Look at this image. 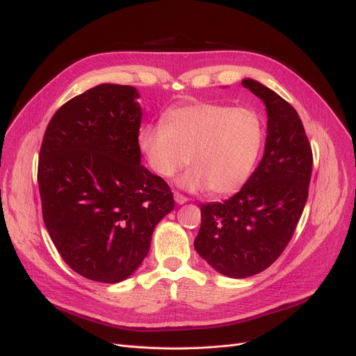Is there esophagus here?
<instances>
[{"label":"esophagus","instance_id":"obj_1","mask_svg":"<svg viewBox=\"0 0 356 356\" xmlns=\"http://www.w3.org/2000/svg\"><path fill=\"white\" fill-rule=\"evenodd\" d=\"M175 200H176L177 204H183V203L188 202V197H186V196L181 195V193H179V192H175Z\"/></svg>","mask_w":356,"mask_h":356}]
</instances>
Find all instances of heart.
Masks as SVG:
<instances>
[{
  "label": "heart",
  "instance_id": "obj_1",
  "mask_svg": "<svg viewBox=\"0 0 356 356\" xmlns=\"http://www.w3.org/2000/svg\"><path fill=\"white\" fill-rule=\"evenodd\" d=\"M264 121L252 108L196 101L168 109L161 125H144L137 144L149 170L175 176L189 161L179 183L189 191L228 196L245 186L263 152Z\"/></svg>",
  "mask_w": 356,
  "mask_h": 356
}]
</instances>
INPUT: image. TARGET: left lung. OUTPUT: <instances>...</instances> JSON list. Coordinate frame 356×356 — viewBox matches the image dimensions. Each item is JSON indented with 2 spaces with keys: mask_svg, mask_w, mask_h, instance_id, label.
<instances>
[{
  "mask_svg": "<svg viewBox=\"0 0 356 356\" xmlns=\"http://www.w3.org/2000/svg\"><path fill=\"white\" fill-rule=\"evenodd\" d=\"M242 86L267 106L263 160L236 195L200 204L195 250L216 271L245 278L268 268L289 245L309 196L313 153L297 111L252 79Z\"/></svg>",
  "mask_w": 356,
  "mask_h": 356,
  "instance_id": "left-lung-1",
  "label": "left lung"
}]
</instances>
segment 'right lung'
<instances>
[{"instance_id":"obj_1","label":"right lung","mask_w":356,"mask_h":356,"mask_svg":"<svg viewBox=\"0 0 356 356\" xmlns=\"http://www.w3.org/2000/svg\"><path fill=\"white\" fill-rule=\"evenodd\" d=\"M137 89L102 83L62 105L42 141L37 181L47 232L65 263L118 283L148 254L173 193L140 163Z\"/></svg>"}]
</instances>
